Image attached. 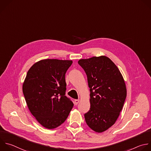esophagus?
<instances>
[{
    "instance_id": "34e87169",
    "label": "esophagus",
    "mask_w": 151,
    "mask_h": 151,
    "mask_svg": "<svg viewBox=\"0 0 151 151\" xmlns=\"http://www.w3.org/2000/svg\"><path fill=\"white\" fill-rule=\"evenodd\" d=\"M79 102V99H75V104L77 105Z\"/></svg>"
}]
</instances>
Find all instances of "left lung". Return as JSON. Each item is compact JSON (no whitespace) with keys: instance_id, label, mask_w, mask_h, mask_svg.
Wrapping results in <instances>:
<instances>
[{"instance_id":"1","label":"left lung","mask_w":151,"mask_h":151,"mask_svg":"<svg viewBox=\"0 0 151 151\" xmlns=\"http://www.w3.org/2000/svg\"><path fill=\"white\" fill-rule=\"evenodd\" d=\"M78 64L85 72L90 91V109L84 114L87 125L101 133L111 127L122 110L127 95L123 78L107 57L81 59Z\"/></svg>"}]
</instances>
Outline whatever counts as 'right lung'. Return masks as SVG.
Here are the masks:
<instances>
[{
  "instance_id": "obj_1",
  "label": "right lung",
  "mask_w": 151,
  "mask_h": 151,
  "mask_svg": "<svg viewBox=\"0 0 151 151\" xmlns=\"http://www.w3.org/2000/svg\"><path fill=\"white\" fill-rule=\"evenodd\" d=\"M72 60L45 59L29 69L22 86L28 107L44 127H58L68 118L73 103L66 96L65 74Z\"/></svg>"
}]
</instances>
